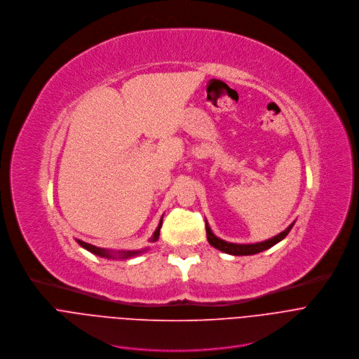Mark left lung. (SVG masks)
I'll list each match as a JSON object with an SVG mask.
<instances>
[{
  "label": "left lung",
  "mask_w": 359,
  "mask_h": 359,
  "mask_svg": "<svg viewBox=\"0 0 359 359\" xmlns=\"http://www.w3.org/2000/svg\"><path fill=\"white\" fill-rule=\"evenodd\" d=\"M294 224H292L287 229L283 231L281 233H278L277 236L269 239V241H264V242H260V243H252V245H238V243H228L219 238L215 236L210 231V228L208 226V224H205V228H206V238H208V242L210 246L219 249L221 252H225V253H229V255H235V256H248V255H256L259 252H263L271 246H274L276 243H278L281 239H284L285 236L289 235V232L292 231Z\"/></svg>",
  "instance_id": "obj_1"
}]
</instances>
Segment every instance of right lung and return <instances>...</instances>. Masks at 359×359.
Masks as SVG:
<instances>
[{
    "mask_svg": "<svg viewBox=\"0 0 359 359\" xmlns=\"http://www.w3.org/2000/svg\"><path fill=\"white\" fill-rule=\"evenodd\" d=\"M161 225H163V221L160 222L158 228L156 229V232H154V236L151 238V242H156V241L158 239V236H160V229H161ZM78 243H79L82 248H85L86 250L92 252V253H95V255H97V256H102V257H114L116 255H118L120 257L126 259V257H130V256H134V255H138V253H140V250H120V252H117V253H116V252H113V250L102 249V248H97V246H95V245H90V243H86V242H82V241H78Z\"/></svg>",
    "mask_w": 359,
    "mask_h": 359,
    "instance_id": "1",
    "label": "right lung"
}]
</instances>
